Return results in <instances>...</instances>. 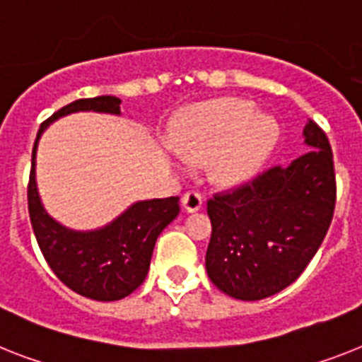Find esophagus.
Segmentation results:
<instances>
[{"instance_id":"34e87169","label":"esophagus","mask_w":362,"mask_h":362,"mask_svg":"<svg viewBox=\"0 0 362 362\" xmlns=\"http://www.w3.org/2000/svg\"><path fill=\"white\" fill-rule=\"evenodd\" d=\"M182 208L186 209L187 214H195V211L202 208V197L195 193V191H189V193L182 197Z\"/></svg>"}]
</instances>
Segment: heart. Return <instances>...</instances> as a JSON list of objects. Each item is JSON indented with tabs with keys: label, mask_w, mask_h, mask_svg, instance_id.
<instances>
[{
	"label": "heart",
	"mask_w": 362,
	"mask_h": 362,
	"mask_svg": "<svg viewBox=\"0 0 362 362\" xmlns=\"http://www.w3.org/2000/svg\"><path fill=\"white\" fill-rule=\"evenodd\" d=\"M279 141V123L243 99H221L191 108L173 127L176 167L214 158V175L224 184H247L269 163Z\"/></svg>",
	"instance_id": "1"
}]
</instances>
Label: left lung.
<instances>
[{"instance_id": "left-lung-1", "label": "left lung", "mask_w": 362, "mask_h": 362, "mask_svg": "<svg viewBox=\"0 0 362 362\" xmlns=\"http://www.w3.org/2000/svg\"><path fill=\"white\" fill-rule=\"evenodd\" d=\"M302 134L308 153L208 202L206 270L232 298L256 302L289 287L326 238L335 209L333 154L315 121Z\"/></svg>"}]
</instances>
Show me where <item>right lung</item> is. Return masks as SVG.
Returning <instances> with one entry per match:
<instances>
[{
	"instance_id": "right-lung-1",
	"label": "right lung",
	"mask_w": 362,
	"mask_h": 362,
	"mask_svg": "<svg viewBox=\"0 0 362 362\" xmlns=\"http://www.w3.org/2000/svg\"><path fill=\"white\" fill-rule=\"evenodd\" d=\"M75 112L121 115V99L114 95L78 99L40 124L27 189L29 215L38 247L57 278L81 296L115 302L144 284L158 235L180 214V206L178 197L138 200L95 230H73L51 217L42 204L36 184V151L47 127Z\"/></svg>"
}]
</instances>
